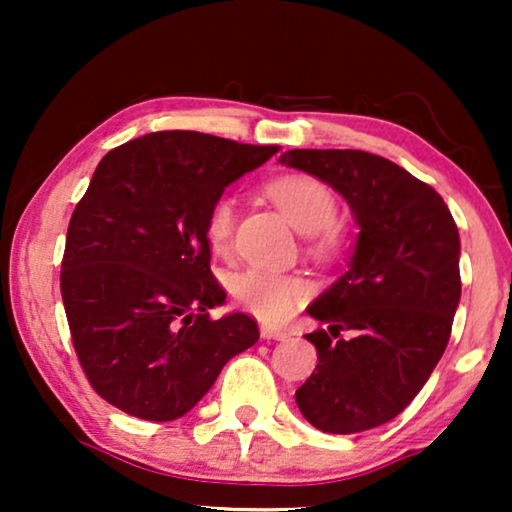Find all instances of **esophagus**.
<instances>
[{"label": "esophagus", "instance_id": "esophagus-1", "mask_svg": "<svg viewBox=\"0 0 512 512\" xmlns=\"http://www.w3.org/2000/svg\"><path fill=\"white\" fill-rule=\"evenodd\" d=\"M261 335H263V340H286L289 338V333L279 331V328H272L268 324L261 326Z\"/></svg>", "mask_w": 512, "mask_h": 512}]
</instances>
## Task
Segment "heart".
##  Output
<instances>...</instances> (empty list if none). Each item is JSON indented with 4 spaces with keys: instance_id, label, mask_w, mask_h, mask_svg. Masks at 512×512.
<instances>
[{
    "instance_id": "obj_1",
    "label": "heart",
    "mask_w": 512,
    "mask_h": 512,
    "mask_svg": "<svg viewBox=\"0 0 512 512\" xmlns=\"http://www.w3.org/2000/svg\"><path fill=\"white\" fill-rule=\"evenodd\" d=\"M268 193L293 228L305 235L319 233L326 240V230L331 228L338 214V202L324 181L307 177V174H291V177L272 181ZM235 214V202L228 195L216 198L207 209L205 237L216 254H226L230 249ZM230 289L237 303L263 319L265 324H282L310 296V282L303 275L263 268L242 270L233 277Z\"/></svg>"
}]
</instances>
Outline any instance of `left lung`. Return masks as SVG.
<instances>
[{
  "label": "left lung",
  "instance_id": "1",
  "mask_svg": "<svg viewBox=\"0 0 512 512\" xmlns=\"http://www.w3.org/2000/svg\"><path fill=\"white\" fill-rule=\"evenodd\" d=\"M279 163L338 191L359 226L347 272L307 307L328 331L305 335L319 363L296 403L324 433L375 429L408 408L450 340L461 298L457 223L429 184L382 156L291 149Z\"/></svg>",
  "mask_w": 512,
  "mask_h": 512
}]
</instances>
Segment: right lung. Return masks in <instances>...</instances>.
Masks as SVG:
<instances>
[{
  "label": "right lung",
  "instance_id": "add662e5",
  "mask_svg": "<svg viewBox=\"0 0 512 512\" xmlns=\"http://www.w3.org/2000/svg\"><path fill=\"white\" fill-rule=\"evenodd\" d=\"M277 151L167 130L100 160L69 221L60 291L76 356L104 401L172 422L258 340L247 314L209 319L226 291L209 270L205 216Z\"/></svg>",
  "mask_w": 512,
  "mask_h": 512
}]
</instances>
